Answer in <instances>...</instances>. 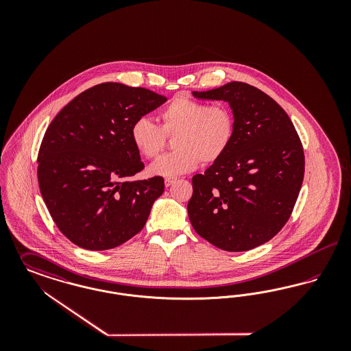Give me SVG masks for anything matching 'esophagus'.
Returning <instances> with one entry per match:
<instances>
[{
	"instance_id": "obj_1",
	"label": "esophagus",
	"mask_w": 351,
	"mask_h": 351,
	"mask_svg": "<svg viewBox=\"0 0 351 351\" xmlns=\"http://www.w3.org/2000/svg\"><path fill=\"white\" fill-rule=\"evenodd\" d=\"M175 182H176V178H166V179H165L166 186H171Z\"/></svg>"
}]
</instances>
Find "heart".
<instances>
[{"label":"heart","mask_w":351,"mask_h":351,"mask_svg":"<svg viewBox=\"0 0 351 351\" xmlns=\"http://www.w3.org/2000/svg\"><path fill=\"white\" fill-rule=\"evenodd\" d=\"M158 119L138 118L130 136L136 151L147 158H156L166 145V135H173L176 151L163 155L149 168L151 175L175 178L186 173L199 163H213L229 149L234 135L232 112L221 104L206 105L201 101L178 96L165 105Z\"/></svg>","instance_id":"heart-1"}]
</instances>
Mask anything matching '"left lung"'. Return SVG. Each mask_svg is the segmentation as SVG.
<instances>
[{"label": "left lung", "mask_w": 351, "mask_h": 351, "mask_svg": "<svg viewBox=\"0 0 351 351\" xmlns=\"http://www.w3.org/2000/svg\"><path fill=\"white\" fill-rule=\"evenodd\" d=\"M192 95L229 102L234 135L226 152L192 178L189 221L221 250L258 247L280 232L298 200L305 167L300 138L283 108L250 84Z\"/></svg>", "instance_id": "8db88e82"}]
</instances>
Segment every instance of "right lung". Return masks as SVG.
<instances>
[{"label":"right lung","mask_w":351,"mask_h":351,"mask_svg":"<svg viewBox=\"0 0 351 351\" xmlns=\"http://www.w3.org/2000/svg\"><path fill=\"white\" fill-rule=\"evenodd\" d=\"M166 101L146 88L102 83L52 119L39 149L38 183L53 222L75 245L109 250L143 229L165 180H132L145 165L130 130Z\"/></svg>","instance_id":"right-lung-1"}]
</instances>
